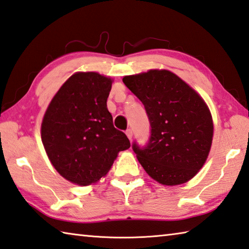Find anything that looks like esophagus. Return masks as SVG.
Listing matches in <instances>:
<instances>
[{
	"label": "esophagus",
	"instance_id": "esophagus-1",
	"mask_svg": "<svg viewBox=\"0 0 249 249\" xmlns=\"http://www.w3.org/2000/svg\"><path fill=\"white\" fill-rule=\"evenodd\" d=\"M126 136L128 137L129 140H132V138H133V130H132V129H127V130H126Z\"/></svg>",
	"mask_w": 249,
	"mask_h": 249
}]
</instances>
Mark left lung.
<instances>
[{"label": "left lung", "mask_w": 249, "mask_h": 249, "mask_svg": "<svg viewBox=\"0 0 249 249\" xmlns=\"http://www.w3.org/2000/svg\"><path fill=\"white\" fill-rule=\"evenodd\" d=\"M123 83L144 106L151 136L146 148L133 149L143 170L165 186L187 183L209 156L213 121L195 89L168 70L124 76Z\"/></svg>", "instance_id": "8db88e82"}]
</instances>
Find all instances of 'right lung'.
Returning a JSON list of instances; mask_svg holds the SVG:
<instances>
[{"mask_svg":"<svg viewBox=\"0 0 249 249\" xmlns=\"http://www.w3.org/2000/svg\"><path fill=\"white\" fill-rule=\"evenodd\" d=\"M112 83L97 71H77L61 86L43 115L41 140L50 162L79 186L105 178L119 152L130 147L107 110Z\"/></svg>","mask_w":249,"mask_h":249,"instance_id":"right-lung-1","label":"right lung"}]
</instances>
